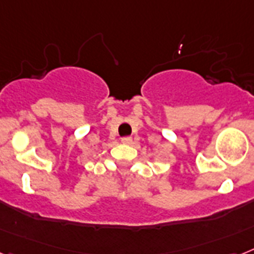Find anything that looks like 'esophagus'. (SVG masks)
Listing matches in <instances>:
<instances>
[{
    "instance_id": "34e87169",
    "label": "esophagus",
    "mask_w": 254,
    "mask_h": 254,
    "mask_svg": "<svg viewBox=\"0 0 254 254\" xmlns=\"http://www.w3.org/2000/svg\"><path fill=\"white\" fill-rule=\"evenodd\" d=\"M121 142H123L124 144H131V143H133V138H131V137H124V138H121Z\"/></svg>"
}]
</instances>
